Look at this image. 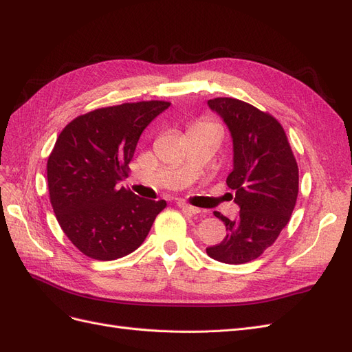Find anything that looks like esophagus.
Listing matches in <instances>:
<instances>
[{"mask_svg": "<svg viewBox=\"0 0 352 352\" xmlns=\"http://www.w3.org/2000/svg\"><path fill=\"white\" fill-rule=\"evenodd\" d=\"M177 207H179V208H182L184 211H188V212H190V214H198V212H201V210H199V208H197V207H192V206L186 204L185 201H177Z\"/></svg>", "mask_w": 352, "mask_h": 352, "instance_id": "34e87169", "label": "esophagus"}]
</instances>
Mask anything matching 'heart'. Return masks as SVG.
Instances as JSON below:
<instances>
[{"mask_svg": "<svg viewBox=\"0 0 352 352\" xmlns=\"http://www.w3.org/2000/svg\"><path fill=\"white\" fill-rule=\"evenodd\" d=\"M192 129H217V127L208 122H199L192 126Z\"/></svg>", "mask_w": 352, "mask_h": 352, "instance_id": "1", "label": "heart"}]
</instances>
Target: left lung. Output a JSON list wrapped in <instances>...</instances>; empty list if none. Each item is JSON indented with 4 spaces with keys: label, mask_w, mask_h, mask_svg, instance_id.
Returning a JSON list of instances; mask_svg holds the SVG:
<instances>
[{
    "label": "left lung",
    "mask_w": 352,
    "mask_h": 352,
    "mask_svg": "<svg viewBox=\"0 0 352 352\" xmlns=\"http://www.w3.org/2000/svg\"><path fill=\"white\" fill-rule=\"evenodd\" d=\"M225 122L233 142V170L226 184L235 190L239 216L214 212L228 235L208 247L211 258L226 264L252 261L278 239L298 197V166L280 123L273 116L235 98L208 100Z\"/></svg>",
    "instance_id": "left-lung-1"
}]
</instances>
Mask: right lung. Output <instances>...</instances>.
<instances>
[{
  "mask_svg": "<svg viewBox=\"0 0 352 352\" xmlns=\"http://www.w3.org/2000/svg\"><path fill=\"white\" fill-rule=\"evenodd\" d=\"M166 101L126 102L72 120L48 157L47 177L60 228L80 252L110 261L135 251L167 204L119 186L145 127Z\"/></svg>",
  "mask_w": 352,
  "mask_h": 352,
  "instance_id": "1",
  "label": "right lung"
}]
</instances>
